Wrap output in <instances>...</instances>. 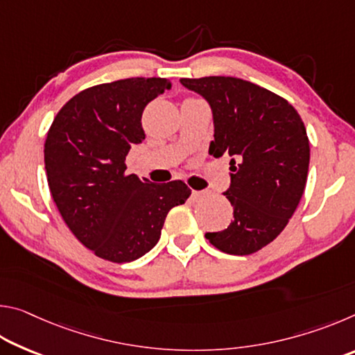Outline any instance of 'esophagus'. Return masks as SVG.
Masks as SVG:
<instances>
[{
    "instance_id": "obj_1",
    "label": "esophagus",
    "mask_w": 355,
    "mask_h": 355,
    "mask_svg": "<svg viewBox=\"0 0 355 355\" xmlns=\"http://www.w3.org/2000/svg\"><path fill=\"white\" fill-rule=\"evenodd\" d=\"M205 196H207V194H205V192H203V191H192L191 199L194 200V202H200Z\"/></svg>"
}]
</instances>
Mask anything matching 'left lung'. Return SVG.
I'll use <instances>...</instances> for the list:
<instances>
[{
  "label": "left lung",
  "instance_id": "left-lung-1",
  "mask_svg": "<svg viewBox=\"0 0 355 355\" xmlns=\"http://www.w3.org/2000/svg\"><path fill=\"white\" fill-rule=\"evenodd\" d=\"M180 83L211 107L209 155L230 156V186L224 196L233 207V220L225 230L205 236L225 254H254L280 235L304 194L310 146L302 119L286 100L239 78H182Z\"/></svg>",
  "mask_w": 355,
  "mask_h": 355
}]
</instances>
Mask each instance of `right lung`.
Segmentation results:
<instances>
[{
	"label": "right lung",
	"mask_w": 355,
	"mask_h": 355,
	"mask_svg": "<svg viewBox=\"0 0 355 355\" xmlns=\"http://www.w3.org/2000/svg\"><path fill=\"white\" fill-rule=\"evenodd\" d=\"M171 89L164 78H128L76 94L62 106L45 141V171L65 224L95 255L133 261L152 250L166 216L191 189L180 180L152 183L127 175L125 158L146 139L141 117Z\"/></svg>",
	"instance_id": "1"
}]
</instances>
